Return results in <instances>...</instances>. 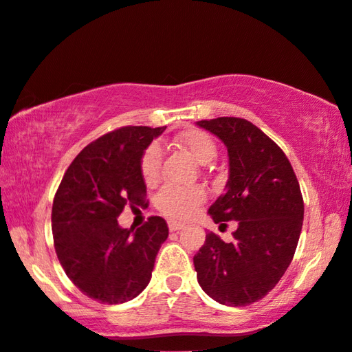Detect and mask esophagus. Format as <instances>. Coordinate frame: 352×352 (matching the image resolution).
<instances>
[{"instance_id": "esophagus-1", "label": "esophagus", "mask_w": 352, "mask_h": 352, "mask_svg": "<svg viewBox=\"0 0 352 352\" xmlns=\"http://www.w3.org/2000/svg\"><path fill=\"white\" fill-rule=\"evenodd\" d=\"M184 228L182 223H177V221H168V229L171 232H176V230H181Z\"/></svg>"}]
</instances>
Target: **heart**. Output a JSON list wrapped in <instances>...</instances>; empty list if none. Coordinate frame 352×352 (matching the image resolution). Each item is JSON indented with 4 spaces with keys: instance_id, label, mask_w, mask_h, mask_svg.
<instances>
[{
    "instance_id": "1",
    "label": "heart",
    "mask_w": 352,
    "mask_h": 352,
    "mask_svg": "<svg viewBox=\"0 0 352 352\" xmlns=\"http://www.w3.org/2000/svg\"><path fill=\"white\" fill-rule=\"evenodd\" d=\"M177 143L193 155L199 164H207L215 159L217 145L207 132L190 129L177 137ZM162 166V149L157 143L149 145L142 155L140 170L145 182L157 179ZM206 199V192L201 187H175L165 186L155 197V207L171 218H187Z\"/></svg>"
}]
</instances>
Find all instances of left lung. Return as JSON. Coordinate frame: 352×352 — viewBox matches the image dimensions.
<instances>
[{
    "mask_svg": "<svg viewBox=\"0 0 352 352\" xmlns=\"http://www.w3.org/2000/svg\"><path fill=\"white\" fill-rule=\"evenodd\" d=\"M228 148L226 192L209 207L220 228L237 221L230 243L206 235L193 257L197 278L207 295L224 306H248L272 292L296 251L304 201L284 151L243 118L201 120Z\"/></svg>",
    "mask_w": 352,
    "mask_h": 352,
    "instance_id": "obj_1",
    "label": "left lung"
}]
</instances>
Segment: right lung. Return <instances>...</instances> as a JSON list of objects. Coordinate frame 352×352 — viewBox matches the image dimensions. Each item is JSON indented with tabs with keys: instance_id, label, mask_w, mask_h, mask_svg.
<instances>
[{
	"instance_id": "right-lung-1",
	"label": "right lung",
	"mask_w": 352,
	"mask_h": 352,
	"mask_svg": "<svg viewBox=\"0 0 352 352\" xmlns=\"http://www.w3.org/2000/svg\"><path fill=\"white\" fill-rule=\"evenodd\" d=\"M124 126L85 146L63 175L51 212L56 254L85 296L102 304L131 301L145 290L168 226L149 217L138 229L120 228L124 206H145L140 162L165 131Z\"/></svg>"
}]
</instances>
